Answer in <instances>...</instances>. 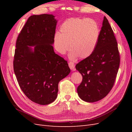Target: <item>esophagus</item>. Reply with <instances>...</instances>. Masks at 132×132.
I'll return each mask as SVG.
<instances>
[{
  "label": "esophagus",
  "mask_w": 132,
  "mask_h": 132,
  "mask_svg": "<svg viewBox=\"0 0 132 132\" xmlns=\"http://www.w3.org/2000/svg\"><path fill=\"white\" fill-rule=\"evenodd\" d=\"M69 67L71 70H74L75 68V64L73 62H69Z\"/></svg>",
  "instance_id": "esophagus-1"
}]
</instances>
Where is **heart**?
Here are the masks:
<instances>
[{
  "label": "heart",
  "mask_w": 132,
  "mask_h": 132,
  "mask_svg": "<svg viewBox=\"0 0 132 132\" xmlns=\"http://www.w3.org/2000/svg\"><path fill=\"white\" fill-rule=\"evenodd\" d=\"M99 36V26L94 20L70 18L62 23L60 33L54 35V46L61 54H65L69 46L71 59H84L94 52Z\"/></svg>",
  "instance_id": "heart-1"
}]
</instances>
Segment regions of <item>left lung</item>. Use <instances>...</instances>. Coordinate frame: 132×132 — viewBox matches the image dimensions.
I'll return each mask as SVG.
<instances>
[{"label": "left lung", "mask_w": 132, "mask_h": 132, "mask_svg": "<svg viewBox=\"0 0 132 132\" xmlns=\"http://www.w3.org/2000/svg\"><path fill=\"white\" fill-rule=\"evenodd\" d=\"M119 62L116 39L105 16L94 52L75 67L82 76L77 88L79 97L87 102H95L106 96L113 86Z\"/></svg>", "instance_id": "obj_1"}]
</instances>
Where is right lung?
<instances>
[{"label":"right lung","instance_id":"obj_1","mask_svg":"<svg viewBox=\"0 0 132 132\" xmlns=\"http://www.w3.org/2000/svg\"><path fill=\"white\" fill-rule=\"evenodd\" d=\"M54 18L31 16L16 43L13 65L19 85L30 100L41 105L56 99L59 82L70 72L67 62L54 51Z\"/></svg>","mask_w":132,"mask_h":132}]
</instances>
